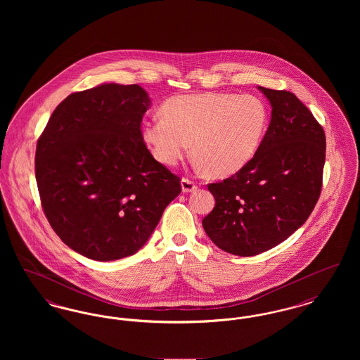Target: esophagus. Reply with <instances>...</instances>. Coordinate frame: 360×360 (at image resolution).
<instances>
[{"mask_svg": "<svg viewBox=\"0 0 360 360\" xmlns=\"http://www.w3.org/2000/svg\"><path fill=\"white\" fill-rule=\"evenodd\" d=\"M181 186H182V191L184 193H191V191H194L197 188V185L194 182H191L188 178H184L181 181Z\"/></svg>", "mask_w": 360, "mask_h": 360, "instance_id": "34e87169", "label": "esophagus"}]
</instances>
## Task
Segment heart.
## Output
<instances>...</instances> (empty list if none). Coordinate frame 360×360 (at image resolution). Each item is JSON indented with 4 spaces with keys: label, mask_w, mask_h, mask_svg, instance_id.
<instances>
[{
    "label": "heart",
    "mask_w": 360,
    "mask_h": 360,
    "mask_svg": "<svg viewBox=\"0 0 360 360\" xmlns=\"http://www.w3.org/2000/svg\"><path fill=\"white\" fill-rule=\"evenodd\" d=\"M267 124V108L255 96L202 93L170 98L162 117L141 122L140 135L160 165L176 166L191 143L198 169L225 178L251 162Z\"/></svg>",
    "instance_id": "b5f03b06"
}]
</instances>
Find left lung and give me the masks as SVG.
Returning a JSON list of instances; mask_svg holds the SVG:
<instances>
[{"label":"left lung","instance_id":"obj_1","mask_svg":"<svg viewBox=\"0 0 360 360\" xmlns=\"http://www.w3.org/2000/svg\"><path fill=\"white\" fill-rule=\"evenodd\" d=\"M257 89L270 125L245 167L207 186L216 205L202 220L209 239L238 257L271 250L308 220L326 163V134L308 108L290 91Z\"/></svg>","mask_w":360,"mask_h":360}]
</instances>
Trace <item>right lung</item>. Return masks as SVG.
Here are the masks:
<instances>
[{"mask_svg":"<svg viewBox=\"0 0 360 360\" xmlns=\"http://www.w3.org/2000/svg\"><path fill=\"white\" fill-rule=\"evenodd\" d=\"M150 106L141 86L101 84L59 103L37 140L34 170L46 217L89 259L136 254L181 193V179L141 140Z\"/></svg>","mask_w":360,"mask_h":360,"instance_id":"1","label":"right lung"}]
</instances>
